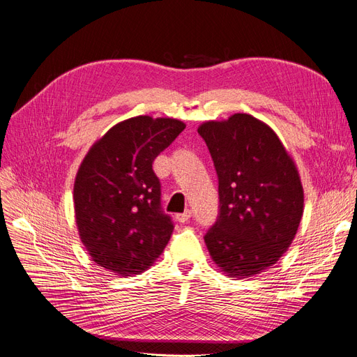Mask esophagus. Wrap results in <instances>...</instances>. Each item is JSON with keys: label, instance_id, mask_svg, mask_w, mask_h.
<instances>
[{"label": "esophagus", "instance_id": "esophagus-1", "mask_svg": "<svg viewBox=\"0 0 357 357\" xmlns=\"http://www.w3.org/2000/svg\"><path fill=\"white\" fill-rule=\"evenodd\" d=\"M191 215H192V211H191V210H186V211H183L182 214H176V215H175V220H176L178 222H186V221H188V220L191 218Z\"/></svg>", "mask_w": 357, "mask_h": 357}]
</instances>
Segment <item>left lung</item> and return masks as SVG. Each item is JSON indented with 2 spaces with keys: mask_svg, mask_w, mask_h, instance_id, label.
Masks as SVG:
<instances>
[{
  "mask_svg": "<svg viewBox=\"0 0 357 357\" xmlns=\"http://www.w3.org/2000/svg\"><path fill=\"white\" fill-rule=\"evenodd\" d=\"M217 176L220 213L204 240L229 278H250L282 257L304 213L298 167L275 131L250 114L198 127Z\"/></svg>",
  "mask_w": 357,
  "mask_h": 357,
  "instance_id": "obj_1",
  "label": "left lung"
}]
</instances>
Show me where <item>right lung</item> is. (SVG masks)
Instances as JSON below:
<instances>
[{
  "label": "right lung",
  "mask_w": 357,
  "mask_h": 357,
  "mask_svg": "<svg viewBox=\"0 0 357 357\" xmlns=\"http://www.w3.org/2000/svg\"><path fill=\"white\" fill-rule=\"evenodd\" d=\"M185 123L137 116L112 126L92 144L73 185L75 221L91 259L119 276L155 264L174 231L160 210L152 163Z\"/></svg>",
  "instance_id": "add662e5"
}]
</instances>
